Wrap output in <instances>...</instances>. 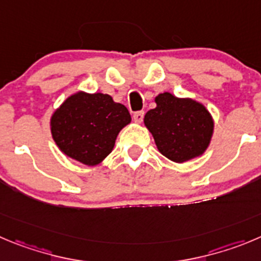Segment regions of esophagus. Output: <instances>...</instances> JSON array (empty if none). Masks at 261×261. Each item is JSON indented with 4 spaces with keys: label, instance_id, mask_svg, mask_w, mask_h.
Returning <instances> with one entry per match:
<instances>
[{
    "label": "esophagus",
    "instance_id": "esophagus-1",
    "mask_svg": "<svg viewBox=\"0 0 261 261\" xmlns=\"http://www.w3.org/2000/svg\"><path fill=\"white\" fill-rule=\"evenodd\" d=\"M134 121H135L136 123H140L143 121V118H144V112L143 111H139V112H135L133 116Z\"/></svg>",
    "mask_w": 261,
    "mask_h": 261
}]
</instances>
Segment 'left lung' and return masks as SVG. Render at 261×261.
<instances>
[{
    "label": "left lung",
    "instance_id": "left-lung-1",
    "mask_svg": "<svg viewBox=\"0 0 261 261\" xmlns=\"http://www.w3.org/2000/svg\"><path fill=\"white\" fill-rule=\"evenodd\" d=\"M157 107L147 112L144 123L165 157L186 162L201 155L210 143L214 122L207 109L192 99L170 92L155 97Z\"/></svg>",
    "mask_w": 261,
    "mask_h": 261
}]
</instances>
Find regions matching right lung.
I'll return each instance as SVG.
<instances>
[{
	"label": "right lung",
	"mask_w": 261,
	"mask_h": 261,
	"mask_svg": "<svg viewBox=\"0 0 261 261\" xmlns=\"http://www.w3.org/2000/svg\"><path fill=\"white\" fill-rule=\"evenodd\" d=\"M131 116L107 94L77 92L51 117V134L64 154L87 166L104 160Z\"/></svg>",
	"instance_id": "1"
}]
</instances>
